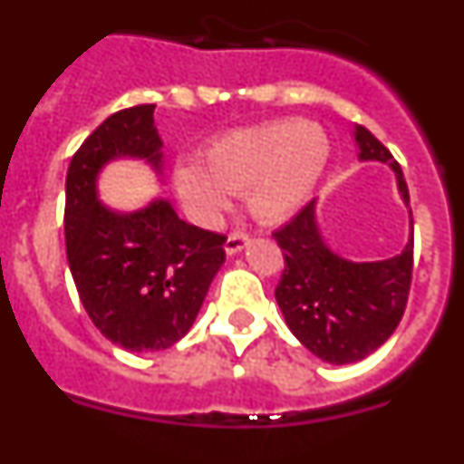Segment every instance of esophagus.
Instances as JSON below:
<instances>
[{
	"mask_svg": "<svg viewBox=\"0 0 464 464\" xmlns=\"http://www.w3.org/2000/svg\"><path fill=\"white\" fill-rule=\"evenodd\" d=\"M248 241H251V237L246 235V232H232V235L227 237V241H225V253H227V256H235V253L244 251L246 246H248Z\"/></svg>",
	"mask_w": 464,
	"mask_h": 464,
	"instance_id": "34e87169",
	"label": "esophagus"
}]
</instances>
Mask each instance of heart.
I'll use <instances>...</instances> for the list:
<instances>
[{
	"instance_id": "1",
	"label": "heart",
	"mask_w": 464,
	"mask_h": 464,
	"mask_svg": "<svg viewBox=\"0 0 464 464\" xmlns=\"http://www.w3.org/2000/svg\"><path fill=\"white\" fill-rule=\"evenodd\" d=\"M330 143L323 130L302 121H278L237 130L211 141L202 167L179 165L174 186L197 218L213 220L227 195H246L257 220H285L309 199L325 169Z\"/></svg>"
}]
</instances>
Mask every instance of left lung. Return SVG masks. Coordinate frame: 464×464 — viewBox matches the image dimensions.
<instances>
[{"mask_svg": "<svg viewBox=\"0 0 464 464\" xmlns=\"http://www.w3.org/2000/svg\"><path fill=\"white\" fill-rule=\"evenodd\" d=\"M360 158L391 162L404 202L407 181L383 143L358 125ZM272 237L283 251L274 290L290 332L314 355L332 364L358 362L388 342L407 309L413 272V239L400 256L381 262H348L323 244L315 202L299 208Z\"/></svg>", "mask_w": 464, "mask_h": 464, "instance_id": "left-lung-1", "label": "left lung"}]
</instances>
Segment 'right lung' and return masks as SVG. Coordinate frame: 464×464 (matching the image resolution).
<instances>
[{"instance_id":"obj_1","label":"right lung","mask_w":464,"mask_h":464,"mask_svg":"<svg viewBox=\"0 0 464 464\" xmlns=\"http://www.w3.org/2000/svg\"><path fill=\"white\" fill-rule=\"evenodd\" d=\"M155 104L106 118L73 153L67 171V260L90 321L116 346L153 353L188 334L225 262V235L195 227L158 199L137 213H113L94 195L102 165L121 155L162 165Z\"/></svg>"}]
</instances>
